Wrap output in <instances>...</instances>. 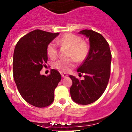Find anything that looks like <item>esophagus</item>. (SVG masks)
Returning <instances> with one entry per match:
<instances>
[{"label":"esophagus","mask_w":132,"mask_h":132,"mask_svg":"<svg viewBox=\"0 0 132 132\" xmlns=\"http://www.w3.org/2000/svg\"><path fill=\"white\" fill-rule=\"evenodd\" d=\"M61 76H62V77H63V78H66V77H68V75L66 73H61Z\"/></svg>","instance_id":"34e87169"}]
</instances>
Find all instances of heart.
<instances>
[{
	"instance_id": "b5f03b06",
	"label": "heart",
	"mask_w": 132,
	"mask_h": 132,
	"mask_svg": "<svg viewBox=\"0 0 132 132\" xmlns=\"http://www.w3.org/2000/svg\"><path fill=\"white\" fill-rule=\"evenodd\" d=\"M57 43L66 45L70 48V57H74L77 61H82L87 56L89 47L85 41H82L80 37L75 34L68 33L64 34ZM47 54L51 58H55L57 55V45L56 43L51 42L47 46ZM75 65V59H60L55 63V67L63 71H68Z\"/></svg>"
}]
</instances>
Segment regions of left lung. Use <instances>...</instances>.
Wrapping results in <instances>:
<instances>
[{"mask_svg":"<svg viewBox=\"0 0 132 132\" xmlns=\"http://www.w3.org/2000/svg\"><path fill=\"white\" fill-rule=\"evenodd\" d=\"M78 33L89 38L90 48L87 57L77 69L79 75L84 74V78L79 80L70 75L73 82L70 91L75 103L88 105L96 101L107 87L112 55L109 43L102 34L87 29Z\"/></svg>","mask_w":132,"mask_h":132,"instance_id":"8db88e82","label":"left lung"}]
</instances>
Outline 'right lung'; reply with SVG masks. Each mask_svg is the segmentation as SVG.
Returning a JSON list of instances; mask_svg holds the SVG:
<instances>
[{
    "mask_svg": "<svg viewBox=\"0 0 132 132\" xmlns=\"http://www.w3.org/2000/svg\"><path fill=\"white\" fill-rule=\"evenodd\" d=\"M59 33L34 30L22 37L13 54V77L22 98L36 107L50 105L54 91L61 80L58 71L52 69L45 76L40 71L48 61L47 46Z\"/></svg>",
    "mask_w": 132,
    "mask_h": 132,
    "instance_id": "add662e5",
    "label": "right lung"
}]
</instances>
